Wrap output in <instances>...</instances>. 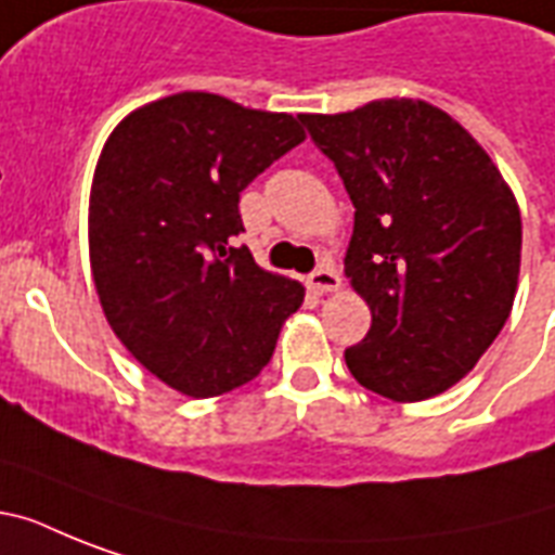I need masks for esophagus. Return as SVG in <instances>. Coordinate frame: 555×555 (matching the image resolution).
Instances as JSON below:
<instances>
[{"label": "esophagus", "instance_id": "obj_1", "mask_svg": "<svg viewBox=\"0 0 555 555\" xmlns=\"http://www.w3.org/2000/svg\"><path fill=\"white\" fill-rule=\"evenodd\" d=\"M339 285H343V279H339L337 268L331 264V261H322L320 268L313 270L311 276H308V287H311L313 294H334V291H339Z\"/></svg>", "mask_w": 555, "mask_h": 555}]
</instances>
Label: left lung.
Returning a JSON list of instances; mask_svg holds the SVG:
<instances>
[{
    "instance_id": "1",
    "label": "left lung",
    "mask_w": 555,
    "mask_h": 555,
    "mask_svg": "<svg viewBox=\"0 0 555 555\" xmlns=\"http://www.w3.org/2000/svg\"><path fill=\"white\" fill-rule=\"evenodd\" d=\"M354 204L346 276L371 308L346 348L360 386L414 403L455 386L504 328L521 264L509 186L464 126L423 100L299 115Z\"/></svg>"
}]
</instances>
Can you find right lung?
Masks as SVG:
<instances>
[{
	"label": "right lung",
	"mask_w": 555,
	"mask_h": 555,
	"mask_svg": "<svg viewBox=\"0 0 555 555\" xmlns=\"http://www.w3.org/2000/svg\"><path fill=\"white\" fill-rule=\"evenodd\" d=\"M302 141L296 117L184 91L132 112L103 146L89 207L100 305L134 360L181 395L250 383L302 305L299 282L233 247L242 190Z\"/></svg>",
	"instance_id": "obj_1"
}]
</instances>
